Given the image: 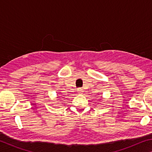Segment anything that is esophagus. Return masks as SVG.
<instances>
[{
    "label": "esophagus",
    "instance_id": "34e87169",
    "mask_svg": "<svg viewBox=\"0 0 152 152\" xmlns=\"http://www.w3.org/2000/svg\"><path fill=\"white\" fill-rule=\"evenodd\" d=\"M77 92H78L79 94H82V93H83L84 91H83V89H82V88H78V90H77Z\"/></svg>",
    "mask_w": 152,
    "mask_h": 152
}]
</instances>
